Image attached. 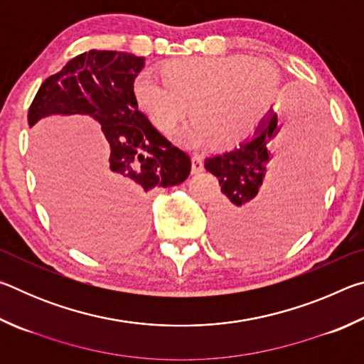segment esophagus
<instances>
[{"label":"esophagus","mask_w":364,"mask_h":364,"mask_svg":"<svg viewBox=\"0 0 364 364\" xmlns=\"http://www.w3.org/2000/svg\"><path fill=\"white\" fill-rule=\"evenodd\" d=\"M202 170H204V160H202L200 156H193V159H191V171H193V175L200 173Z\"/></svg>","instance_id":"1"}]
</instances>
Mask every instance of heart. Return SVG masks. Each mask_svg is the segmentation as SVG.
<instances>
[{"instance_id":"obj_1","label":"heart","mask_w":364,"mask_h":364,"mask_svg":"<svg viewBox=\"0 0 364 364\" xmlns=\"http://www.w3.org/2000/svg\"><path fill=\"white\" fill-rule=\"evenodd\" d=\"M160 75L162 82L149 73L134 77L133 100L164 133H173L191 109L196 122L181 141L193 147H237L276 93L271 65L245 56L171 59L160 67Z\"/></svg>"}]
</instances>
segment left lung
Instances as JSON below:
<instances>
[{"label":"left lung","instance_id":"obj_1","mask_svg":"<svg viewBox=\"0 0 364 364\" xmlns=\"http://www.w3.org/2000/svg\"><path fill=\"white\" fill-rule=\"evenodd\" d=\"M328 139L323 107L297 97L284 127L269 107L239 147L207 157L205 168L218 178L225 194L212 213L217 241L245 254L273 252L292 242L305 230L323 191ZM276 142L283 143L279 167L258 195Z\"/></svg>","mask_w":364,"mask_h":364}]
</instances>
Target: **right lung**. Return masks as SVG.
Wrapping results in <instances>:
<instances>
[{"instance_id":"obj_1","label":"right lung","mask_w":364,"mask_h":364,"mask_svg":"<svg viewBox=\"0 0 364 364\" xmlns=\"http://www.w3.org/2000/svg\"><path fill=\"white\" fill-rule=\"evenodd\" d=\"M143 67L144 58L134 54L91 49L46 78L28 109L30 128L46 117L75 114L101 125L107 157L96 170L90 194H82L78 215L58 218L73 242L97 254L139 242L147 193L181 184L191 171L186 154L154 128L133 100V80ZM59 200L49 205L53 213Z\"/></svg>"}]
</instances>
